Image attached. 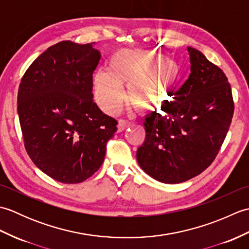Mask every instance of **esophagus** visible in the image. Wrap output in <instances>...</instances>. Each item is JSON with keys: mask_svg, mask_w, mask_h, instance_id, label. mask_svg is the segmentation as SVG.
I'll list each match as a JSON object with an SVG mask.
<instances>
[{"mask_svg": "<svg viewBox=\"0 0 249 249\" xmlns=\"http://www.w3.org/2000/svg\"><path fill=\"white\" fill-rule=\"evenodd\" d=\"M133 125L131 122L127 121V120H123V119H120L119 120V123H118V131H123L126 128L130 127V126Z\"/></svg>", "mask_w": 249, "mask_h": 249, "instance_id": "esophagus-1", "label": "esophagus"}]
</instances>
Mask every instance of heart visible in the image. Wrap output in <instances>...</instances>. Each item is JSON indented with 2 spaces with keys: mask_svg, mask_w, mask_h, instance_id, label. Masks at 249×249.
<instances>
[{
  "mask_svg": "<svg viewBox=\"0 0 249 249\" xmlns=\"http://www.w3.org/2000/svg\"><path fill=\"white\" fill-rule=\"evenodd\" d=\"M181 76L178 63L160 51L123 49L110 56L107 71L94 76L96 97L102 108L113 113L124 100L145 113L165 108L174 96Z\"/></svg>",
  "mask_w": 249,
  "mask_h": 249,
  "instance_id": "b5f03b06",
  "label": "heart"
}]
</instances>
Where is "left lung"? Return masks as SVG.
Segmentation results:
<instances>
[{
  "instance_id": "8db88e82",
  "label": "left lung",
  "mask_w": 249,
  "mask_h": 249,
  "mask_svg": "<svg viewBox=\"0 0 249 249\" xmlns=\"http://www.w3.org/2000/svg\"><path fill=\"white\" fill-rule=\"evenodd\" d=\"M190 73L162 113L144 122L137 160L157 181L177 184L203 172L217 156L234 111L228 78L203 53L188 47Z\"/></svg>"
}]
</instances>
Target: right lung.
<instances>
[{
    "mask_svg": "<svg viewBox=\"0 0 249 249\" xmlns=\"http://www.w3.org/2000/svg\"><path fill=\"white\" fill-rule=\"evenodd\" d=\"M95 43L71 40L49 47L21 79L18 114L25 150L55 181L77 184L105 160L118 122L93 100V73L100 60Z\"/></svg>",
    "mask_w": 249,
    "mask_h": 249,
    "instance_id": "right-lung-1",
    "label": "right lung"
}]
</instances>
